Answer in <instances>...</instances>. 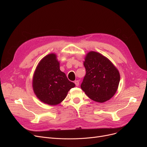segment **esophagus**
I'll return each instance as SVG.
<instances>
[{"label":"esophagus","instance_id":"1","mask_svg":"<svg viewBox=\"0 0 147 147\" xmlns=\"http://www.w3.org/2000/svg\"><path fill=\"white\" fill-rule=\"evenodd\" d=\"M74 83H75V84H76V86H77V87H78V86H79V81H78V80H76L75 81H74Z\"/></svg>","mask_w":147,"mask_h":147}]
</instances>
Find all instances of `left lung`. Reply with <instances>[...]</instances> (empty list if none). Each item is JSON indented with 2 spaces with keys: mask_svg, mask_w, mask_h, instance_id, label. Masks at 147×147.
Listing matches in <instances>:
<instances>
[{
  "mask_svg": "<svg viewBox=\"0 0 147 147\" xmlns=\"http://www.w3.org/2000/svg\"><path fill=\"white\" fill-rule=\"evenodd\" d=\"M86 74L81 88L92 100L102 103L109 100L115 94L120 82L117 68L105 56L91 51L84 61Z\"/></svg>",
  "mask_w": 147,
  "mask_h": 147,
  "instance_id": "1",
  "label": "left lung"
}]
</instances>
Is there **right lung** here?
I'll return each mask as SVG.
<instances>
[{"label":"right lung","instance_id":"1","mask_svg":"<svg viewBox=\"0 0 147 147\" xmlns=\"http://www.w3.org/2000/svg\"><path fill=\"white\" fill-rule=\"evenodd\" d=\"M55 53L45 56L38 63L32 79V88L37 98L44 103L56 105L66 97L75 84L68 80L60 70Z\"/></svg>","mask_w":147,"mask_h":147}]
</instances>
